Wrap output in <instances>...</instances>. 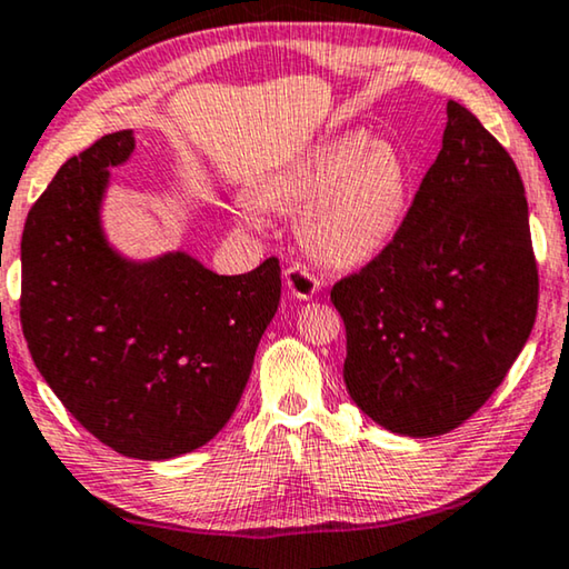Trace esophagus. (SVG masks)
<instances>
[{"label":"esophagus","instance_id":"1","mask_svg":"<svg viewBox=\"0 0 569 569\" xmlns=\"http://www.w3.org/2000/svg\"><path fill=\"white\" fill-rule=\"evenodd\" d=\"M284 282L287 290H290L292 297H300V300H310V297L320 290V279L318 274L308 269L300 261H295L284 269Z\"/></svg>","mask_w":569,"mask_h":569}]
</instances>
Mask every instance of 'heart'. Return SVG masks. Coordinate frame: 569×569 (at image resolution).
<instances>
[{"label":"heart","mask_w":569,"mask_h":569,"mask_svg":"<svg viewBox=\"0 0 569 569\" xmlns=\"http://www.w3.org/2000/svg\"><path fill=\"white\" fill-rule=\"evenodd\" d=\"M407 164L366 134L330 137L267 182L279 208H305L302 236L328 264H361L391 241L407 208Z\"/></svg>","instance_id":"b5f03b06"}]
</instances>
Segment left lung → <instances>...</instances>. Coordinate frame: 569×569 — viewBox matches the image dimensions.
I'll list each match as a JSON object with an SVG mask.
<instances>
[{
    "label": "left lung",
    "instance_id": "1",
    "mask_svg": "<svg viewBox=\"0 0 569 569\" xmlns=\"http://www.w3.org/2000/svg\"><path fill=\"white\" fill-rule=\"evenodd\" d=\"M330 302L348 395L391 432L456 430L501 387L535 328L539 272L517 164L458 101L405 221Z\"/></svg>",
    "mask_w": 569,
    "mask_h": 569
}]
</instances>
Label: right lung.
Instances as JSON below:
<instances>
[{
  "mask_svg": "<svg viewBox=\"0 0 569 569\" xmlns=\"http://www.w3.org/2000/svg\"><path fill=\"white\" fill-rule=\"evenodd\" d=\"M129 129L71 157L22 231L20 322L48 387L96 440L164 460L213 440L247 387L274 318L282 272L269 257L221 277L188 254L129 264L99 229L109 164Z\"/></svg>",
  "mask_w": 569,
  "mask_h": 569,
  "instance_id": "obj_1",
  "label": "right lung"
}]
</instances>
